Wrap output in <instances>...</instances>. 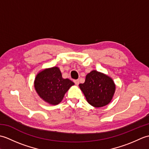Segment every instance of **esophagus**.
<instances>
[{
    "label": "esophagus",
    "mask_w": 149,
    "mask_h": 149,
    "mask_svg": "<svg viewBox=\"0 0 149 149\" xmlns=\"http://www.w3.org/2000/svg\"><path fill=\"white\" fill-rule=\"evenodd\" d=\"M74 83H75V84H76V85H78L79 84V79L74 80Z\"/></svg>",
    "instance_id": "1"
}]
</instances>
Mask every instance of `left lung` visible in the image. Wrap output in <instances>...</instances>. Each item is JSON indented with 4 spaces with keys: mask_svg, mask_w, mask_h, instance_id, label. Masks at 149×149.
Wrapping results in <instances>:
<instances>
[{
    "mask_svg": "<svg viewBox=\"0 0 149 149\" xmlns=\"http://www.w3.org/2000/svg\"><path fill=\"white\" fill-rule=\"evenodd\" d=\"M79 87L88 102L96 107L108 104L115 91V85L109 77L96 70L87 74L86 80Z\"/></svg>",
    "mask_w": 149,
    "mask_h": 149,
    "instance_id": "left-lung-1",
    "label": "left lung"
}]
</instances>
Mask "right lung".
I'll return each mask as SVG.
<instances>
[{
    "mask_svg": "<svg viewBox=\"0 0 149 149\" xmlns=\"http://www.w3.org/2000/svg\"><path fill=\"white\" fill-rule=\"evenodd\" d=\"M74 84L68 79L62 77L61 71L58 67L40 72L34 81V87L39 96L52 105L61 102L65 93Z\"/></svg>",
    "mask_w": 149,
    "mask_h": 149,
    "instance_id": "obj_1",
    "label": "right lung"
}]
</instances>
